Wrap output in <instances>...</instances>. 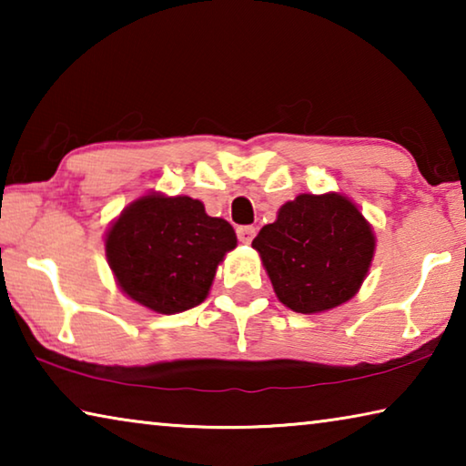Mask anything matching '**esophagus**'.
<instances>
[{
  "label": "esophagus",
  "mask_w": 466,
  "mask_h": 466,
  "mask_svg": "<svg viewBox=\"0 0 466 466\" xmlns=\"http://www.w3.org/2000/svg\"><path fill=\"white\" fill-rule=\"evenodd\" d=\"M255 234H257L255 226H238V228H236V236H238V240L242 244H250L252 238H255Z\"/></svg>",
  "instance_id": "34e87169"
}]
</instances>
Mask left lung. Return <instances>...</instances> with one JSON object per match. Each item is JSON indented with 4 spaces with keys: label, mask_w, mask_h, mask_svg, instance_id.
I'll return each instance as SVG.
<instances>
[{
    "label": "left lung",
    "mask_w": 466,
    "mask_h": 466,
    "mask_svg": "<svg viewBox=\"0 0 466 466\" xmlns=\"http://www.w3.org/2000/svg\"><path fill=\"white\" fill-rule=\"evenodd\" d=\"M252 247L281 302L314 314L356 296L372 263L374 234L345 197L298 195L263 226Z\"/></svg>",
    "instance_id": "left-lung-1"
}]
</instances>
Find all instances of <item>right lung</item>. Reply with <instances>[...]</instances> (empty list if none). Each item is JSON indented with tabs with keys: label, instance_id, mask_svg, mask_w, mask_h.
I'll return each instance as SVG.
<instances>
[{
	"label": "right lung",
	"instance_id": "right-lung-1",
	"mask_svg": "<svg viewBox=\"0 0 466 466\" xmlns=\"http://www.w3.org/2000/svg\"><path fill=\"white\" fill-rule=\"evenodd\" d=\"M236 247L232 226L191 197L146 195L106 234V258L121 289L160 314L201 304L219 261Z\"/></svg>",
	"mask_w": 466,
	"mask_h": 466
}]
</instances>
